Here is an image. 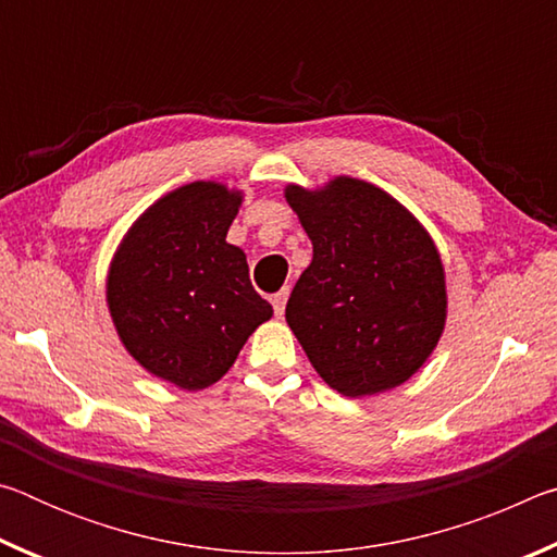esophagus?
Instances as JSON below:
<instances>
[{"label": "esophagus", "instance_id": "1", "mask_svg": "<svg viewBox=\"0 0 557 557\" xmlns=\"http://www.w3.org/2000/svg\"><path fill=\"white\" fill-rule=\"evenodd\" d=\"M287 297H289V287H282V289L277 292V295H272V309H275V317L285 314Z\"/></svg>", "mask_w": 557, "mask_h": 557}]
</instances>
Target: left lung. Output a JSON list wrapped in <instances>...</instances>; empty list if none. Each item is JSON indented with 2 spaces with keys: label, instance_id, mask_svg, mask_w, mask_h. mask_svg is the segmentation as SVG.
Listing matches in <instances>:
<instances>
[{
  "label": "left lung",
  "instance_id": "1",
  "mask_svg": "<svg viewBox=\"0 0 557 557\" xmlns=\"http://www.w3.org/2000/svg\"><path fill=\"white\" fill-rule=\"evenodd\" d=\"M314 256L285 317L317 373L348 398L391 391L437 346L445 270L428 231L379 186L336 176L285 188Z\"/></svg>",
  "mask_w": 557,
  "mask_h": 557
}]
</instances>
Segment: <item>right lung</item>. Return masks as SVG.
Wrapping results in <instances>:
<instances>
[{"label": "right lung", "mask_w": 557, "mask_h": 557, "mask_svg": "<svg viewBox=\"0 0 557 557\" xmlns=\"http://www.w3.org/2000/svg\"><path fill=\"white\" fill-rule=\"evenodd\" d=\"M243 201L194 182L139 215L108 275V307L127 351L157 379L209 388L272 317L250 285L248 260L225 243Z\"/></svg>", "instance_id": "1"}]
</instances>
